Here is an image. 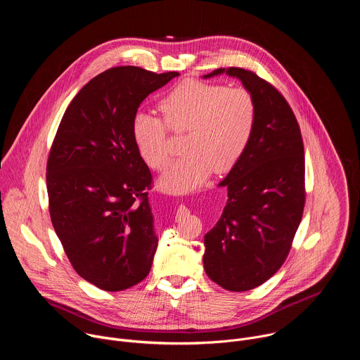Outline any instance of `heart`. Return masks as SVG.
<instances>
[{
	"label": "heart",
	"mask_w": 360,
	"mask_h": 360,
	"mask_svg": "<svg viewBox=\"0 0 360 360\" xmlns=\"http://www.w3.org/2000/svg\"><path fill=\"white\" fill-rule=\"evenodd\" d=\"M160 110L164 115L136 112L132 138L142 160L155 171L171 161L169 129L185 132L179 158L160 186L186 192L210 178L212 171H229L243 155L258 120V107L250 91L242 86L185 81L167 94Z\"/></svg>",
	"instance_id": "1"
}]
</instances>
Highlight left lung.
<instances>
[{"mask_svg":"<svg viewBox=\"0 0 360 360\" xmlns=\"http://www.w3.org/2000/svg\"><path fill=\"white\" fill-rule=\"evenodd\" d=\"M242 81L258 107V120L243 155L219 184L228 202L205 235L203 268L232 292L265 283L286 261L304 208V155L296 117L285 96L253 71L218 68Z\"/></svg>","mask_w":360,"mask_h":360,"instance_id":"obj_1","label":"left lung"}]
</instances>
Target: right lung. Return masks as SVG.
<instances>
[{
    "label": "right lung",
    "instance_id": "right-lung-1",
    "mask_svg": "<svg viewBox=\"0 0 360 360\" xmlns=\"http://www.w3.org/2000/svg\"><path fill=\"white\" fill-rule=\"evenodd\" d=\"M178 72L114 67L71 101L46 161L48 208L75 272L108 292L150 271L158 238L148 202L152 175L132 138L141 102Z\"/></svg>",
    "mask_w": 360,
    "mask_h": 360
}]
</instances>
